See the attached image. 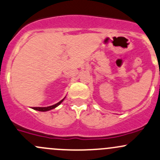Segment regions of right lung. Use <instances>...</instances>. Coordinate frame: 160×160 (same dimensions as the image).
<instances>
[{
  "label": "right lung",
  "mask_w": 160,
  "mask_h": 160,
  "mask_svg": "<svg viewBox=\"0 0 160 160\" xmlns=\"http://www.w3.org/2000/svg\"><path fill=\"white\" fill-rule=\"evenodd\" d=\"M64 99H65V97L63 99V100H60V102H58V103L54 104V105L50 106V107H33V108H32V109H33V110H35L41 111V112H45V111H48V110H53V109L56 108V107H58V106L60 105V104L63 101V100H64Z\"/></svg>",
  "instance_id": "obj_1"
}]
</instances>
